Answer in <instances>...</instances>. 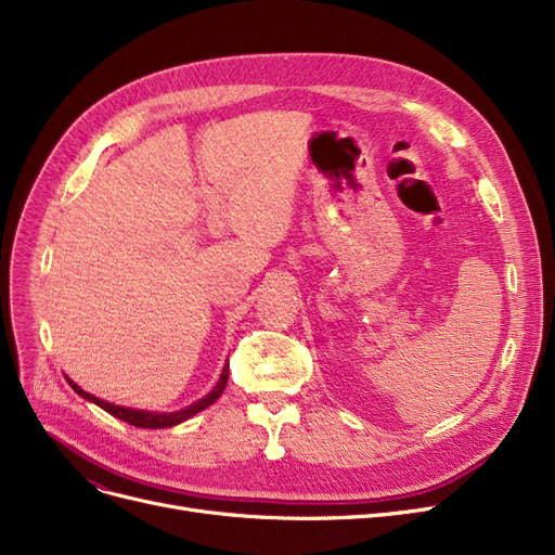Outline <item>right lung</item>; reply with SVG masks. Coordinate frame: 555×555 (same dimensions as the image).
Wrapping results in <instances>:
<instances>
[{
  "label": "right lung",
  "instance_id": "right-lung-1",
  "mask_svg": "<svg viewBox=\"0 0 555 555\" xmlns=\"http://www.w3.org/2000/svg\"><path fill=\"white\" fill-rule=\"evenodd\" d=\"M227 380H229V362L224 364V369H222V373H220L218 385H216L207 396L199 398L197 402L184 406V410H180V412H149V410H132V406H121V404H114V402L101 400V398H96V396H92V393L82 391L74 380H69V377H67L69 387H72L80 398L99 404L101 410H105V412L112 414L114 418H121L124 423H130V425H134V427H145V429H162V427L180 425V423L189 421L191 416L199 414L202 410H207L209 404H214V402L222 396V391H224V387H227Z\"/></svg>",
  "mask_w": 555,
  "mask_h": 555
}]
</instances>
